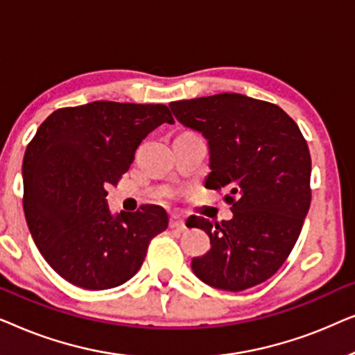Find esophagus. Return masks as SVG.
Instances as JSON below:
<instances>
[{
    "mask_svg": "<svg viewBox=\"0 0 355 355\" xmlns=\"http://www.w3.org/2000/svg\"><path fill=\"white\" fill-rule=\"evenodd\" d=\"M169 227H171V230L184 231L186 230V221H184L179 215H171V218H169Z\"/></svg>",
    "mask_w": 355,
    "mask_h": 355,
    "instance_id": "34e87169",
    "label": "esophagus"
}]
</instances>
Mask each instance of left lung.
I'll list each match as a JSON object with an SVG mask.
<instances>
[{"mask_svg": "<svg viewBox=\"0 0 355 355\" xmlns=\"http://www.w3.org/2000/svg\"><path fill=\"white\" fill-rule=\"evenodd\" d=\"M179 123L205 135V187L225 193L232 220L191 216L187 227L210 236L211 249L192 260L198 279L244 291L278 271L294 249L312 200V159L299 125L279 106L239 94L169 103Z\"/></svg>", "mask_w": 355, "mask_h": 355, "instance_id": "8db88e82", "label": "left lung"}]
</instances>
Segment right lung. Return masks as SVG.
Segmentation results:
<instances>
[{
	"label": "right lung",
	"mask_w": 355,
	"mask_h": 355,
	"mask_svg": "<svg viewBox=\"0 0 355 355\" xmlns=\"http://www.w3.org/2000/svg\"><path fill=\"white\" fill-rule=\"evenodd\" d=\"M174 119L166 105L94 101L60 108L43 121L22 163V205L43 259L61 278L92 291L137 273L150 241L168 227L162 207L113 216L116 186L147 135Z\"/></svg>",
	"instance_id": "obj_1"
}]
</instances>
